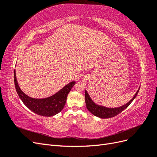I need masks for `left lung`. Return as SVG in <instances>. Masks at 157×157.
Here are the masks:
<instances>
[{
  "label": "left lung",
  "mask_w": 157,
  "mask_h": 157,
  "mask_svg": "<svg viewBox=\"0 0 157 157\" xmlns=\"http://www.w3.org/2000/svg\"><path fill=\"white\" fill-rule=\"evenodd\" d=\"M140 89L137 90V92L136 93L135 96H134L131 100L127 103L126 105H123L122 107H118V108H107L103 106L98 105L95 104L94 101L92 100L91 98L89 96L86 90H85V102H86V105L88 110L93 114L94 115L98 117L101 118H109L117 116L118 114L121 113L122 111L124 110L126 108H127L130 105V104L133 101V100L135 99L137 93L139 92Z\"/></svg>",
  "instance_id": "8db88e82"
}]
</instances>
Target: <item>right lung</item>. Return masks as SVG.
I'll return each instance as SVG.
<instances>
[{
    "instance_id": "1",
    "label": "right lung",
    "mask_w": 157,
    "mask_h": 157,
    "mask_svg": "<svg viewBox=\"0 0 157 157\" xmlns=\"http://www.w3.org/2000/svg\"><path fill=\"white\" fill-rule=\"evenodd\" d=\"M14 84L19 97L25 105L37 115L44 117H52L59 113L65 106L67 97L75 82H71L66 85L59 91L49 98L35 99L27 96L23 93L17 84L16 71L14 70Z\"/></svg>"
}]
</instances>
